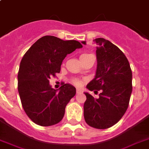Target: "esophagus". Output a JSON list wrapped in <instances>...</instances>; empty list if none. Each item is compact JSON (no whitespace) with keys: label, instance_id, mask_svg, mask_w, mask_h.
I'll return each mask as SVG.
<instances>
[{"label":"esophagus","instance_id":"1","mask_svg":"<svg viewBox=\"0 0 149 149\" xmlns=\"http://www.w3.org/2000/svg\"><path fill=\"white\" fill-rule=\"evenodd\" d=\"M81 92V90H79V89H77V93H79Z\"/></svg>","mask_w":149,"mask_h":149}]
</instances>
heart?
Segmentation results:
<instances>
[{"label": "heart", "mask_w": 149, "mask_h": 149, "mask_svg": "<svg viewBox=\"0 0 149 149\" xmlns=\"http://www.w3.org/2000/svg\"><path fill=\"white\" fill-rule=\"evenodd\" d=\"M85 55H88V54H86V53L83 54V55H81V56H85ZM72 83H73L74 84H76V85H77V86H79V85L81 84V81H80V80H79V79H73V80H72Z\"/></svg>", "instance_id": "obj_1"}]
</instances>
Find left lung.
<instances>
[{
    "label": "left lung",
    "mask_w": 149,
    "mask_h": 149,
    "mask_svg": "<svg viewBox=\"0 0 149 149\" xmlns=\"http://www.w3.org/2000/svg\"><path fill=\"white\" fill-rule=\"evenodd\" d=\"M93 42L97 65L95 77L86 88L101 93L99 98L84 93L86 100L84 115L88 125L106 129L118 123L127 111L132 92V72L129 62L119 48L103 38ZM82 43L86 45L85 41Z\"/></svg>",
    "instance_id": "left-lung-1"
}]
</instances>
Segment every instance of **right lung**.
I'll return each mask as SVG.
<instances>
[{
    "mask_svg": "<svg viewBox=\"0 0 149 149\" xmlns=\"http://www.w3.org/2000/svg\"><path fill=\"white\" fill-rule=\"evenodd\" d=\"M83 45L76 40L43 36L26 52L20 63L17 90L22 107L34 123L51 126L63 118L66 104L76 94L70 84L58 90L52 88L50 77L60 72L63 59Z\"/></svg>",
    "mask_w": 149,
    "mask_h": 149,
    "instance_id": "1",
    "label": "right lung"
}]
</instances>
